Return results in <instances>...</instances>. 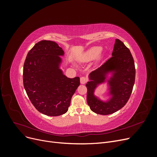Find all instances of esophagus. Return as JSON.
<instances>
[{"instance_id":"34e87169","label":"esophagus","mask_w":157,"mask_h":157,"mask_svg":"<svg viewBox=\"0 0 157 157\" xmlns=\"http://www.w3.org/2000/svg\"><path fill=\"white\" fill-rule=\"evenodd\" d=\"M87 78H85L84 77H82L81 78H80V83H81L82 84H84L86 83L87 82Z\"/></svg>"}]
</instances>
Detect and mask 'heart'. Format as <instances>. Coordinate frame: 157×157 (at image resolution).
<instances>
[{
  "instance_id": "obj_1",
  "label": "heart",
  "mask_w": 157,
  "mask_h": 157,
  "mask_svg": "<svg viewBox=\"0 0 157 157\" xmlns=\"http://www.w3.org/2000/svg\"><path fill=\"white\" fill-rule=\"evenodd\" d=\"M102 51V48L100 46H93L87 50L86 53L84 54L82 61L84 62L92 61L95 59L98 58L100 55Z\"/></svg>"
}]
</instances>
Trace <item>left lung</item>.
Returning a JSON list of instances; mask_svg holds the SVG:
<instances>
[{"label":"left lung","mask_w":157,"mask_h":157,"mask_svg":"<svg viewBox=\"0 0 157 157\" xmlns=\"http://www.w3.org/2000/svg\"><path fill=\"white\" fill-rule=\"evenodd\" d=\"M109 73L112 76L107 80L112 98L103 102L94 96V92L98 86L106 81ZM135 76L134 61L130 50L122 41L116 39L111 58L89 75L90 81L86 86L87 103L90 109L99 115H107L122 108L130 97Z\"/></svg>","instance_id":"left-lung-1"}]
</instances>
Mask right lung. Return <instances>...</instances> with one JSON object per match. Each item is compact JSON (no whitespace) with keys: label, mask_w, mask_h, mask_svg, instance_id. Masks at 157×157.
<instances>
[{"label":"right lung","mask_w":157,"mask_h":157,"mask_svg":"<svg viewBox=\"0 0 157 157\" xmlns=\"http://www.w3.org/2000/svg\"><path fill=\"white\" fill-rule=\"evenodd\" d=\"M62 48L55 42L41 40L28 52L23 80L31 102L40 113L56 117L68 111L71 99L80 85L78 77L67 78L59 69Z\"/></svg>","instance_id":"1"}]
</instances>
